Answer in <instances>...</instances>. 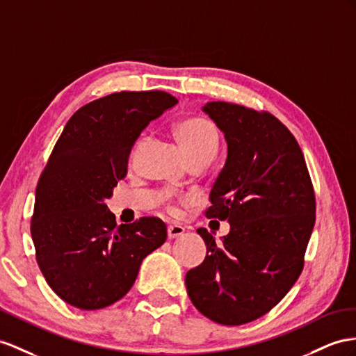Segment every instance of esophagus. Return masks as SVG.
<instances>
[{"instance_id": "1", "label": "esophagus", "mask_w": 356, "mask_h": 356, "mask_svg": "<svg viewBox=\"0 0 356 356\" xmlns=\"http://www.w3.org/2000/svg\"><path fill=\"white\" fill-rule=\"evenodd\" d=\"M184 233H185V229L181 225H170L168 227V238L170 239H177Z\"/></svg>"}]
</instances>
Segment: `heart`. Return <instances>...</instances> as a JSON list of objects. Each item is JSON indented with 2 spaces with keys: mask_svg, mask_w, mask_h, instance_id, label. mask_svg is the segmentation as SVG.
<instances>
[{
  "mask_svg": "<svg viewBox=\"0 0 356 356\" xmlns=\"http://www.w3.org/2000/svg\"><path fill=\"white\" fill-rule=\"evenodd\" d=\"M175 135L184 150L189 163L212 161L218 152V134L213 124L203 117H188L180 120L175 126ZM144 144V140L136 143L135 153L138 152ZM170 212L177 215V207L171 206Z\"/></svg>",
  "mask_w": 356,
  "mask_h": 356,
  "instance_id": "heart-1",
  "label": "heart"
}]
</instances>
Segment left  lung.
Instances as JSON below:
<instances>
[{
    "mask_svg": "<svg viewBox=\"0 0 356 356\" xmlns=\"http://www.w3.org/2000/svg\"><path fill=\"white\" fill-rule=\"evenodd\" d=\"M203 111L229 145L206 216L229 221L230 233L216 243L197 230L207 252L188 270L186 290L211 321L243 325L270 312L299 278L316 195L304 153L277 117L229 102H209Z\"/></svg>",
    "mask_w": 356,
    "mask_h": 356,
    "instance_id": "obj_1",
    "label": "left lung"
}]
</instances>
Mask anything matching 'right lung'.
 Segmentation results:
<instances>
[{"instance_id": "right-lung-1", "label": "right lung", "mask_w": 356, "mask_h": 356, "mask_svg": "<svg viewBox=\"0 0 356 356\" xmlns=\"http://www.w3.org/2000/svg\"><path fill=\"white\" fill-rule=\"evenodd\" d=\"M177 99L165 91H120L93 100L69 118L35 188L31 238L49 287L81 309L122 299L141 261L167 239L154 216L115 224L105 200L127 175L143 129Z\"/></svg>"}]
</instances>
